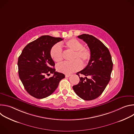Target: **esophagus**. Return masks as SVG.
Returning a JSON list of instances; mask_svg holds the SVG:
<instances>
[{
  "label": "esophagus",
  "mask_w": 134,
  "mask_h": 134,
  "mask_svg": "<svg viewBox=\"0 0 134 134\" xmlns=\"http://www.w3.org/2000/svg\"><path fill=\"white\" fill-rule=\"evenodd\" d=\"M70 76V75H69V74H66V75H65V77H69Z\"/></svg>",
  "instance_id": "1"
}]
</instances>
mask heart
Returning a JSON list of instances; mask_svg holds the SVG:
<instances>
[{"label": "heart", "mask_w": 134, "mask_h": 134, "mask_svg": "<svg viewBox=\"0 0 134 134\" xmlns=\"http://www.w3.org/2000/svg\"><path fill=\"white\" fill-rule=\"evenodd\" d=\"M66 48L72 51H74L72 62H64L57 66V70L59 72L69 74L79 70L82 66V60L84 64L88 63L91 57L90 50L84 47L83 44L79 40L72 39L65 42ZM50 55L53 60L60 63L63 59V53L59 44L54 45L50 50Z\"/></svg>", "instance_id": "b5f03b06"}]
</instances>
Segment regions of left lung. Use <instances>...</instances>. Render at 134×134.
Segmentation results:
<instances>
[{
	"mask_svg": "<svg viewBox=\"0 0 134 134\" xmlns=\"http://www.w3.org/2000/svg\"><path fill=\"white\" fill-rule=\"evenodd\" d=\"M78 37L87 44L91 57L87 66L76 74L80 81L72 88L81 99L92 100L100 96L109 83L113 63L109 50L99 39L86 34L79 35ZM80 73L86 77L80 78Z\"/></svg>",
	"mask_w": 134,
	"mask_h": 134,
	"instance_id": "left-lung-1",
	"label": "left lung"
}]
</instances>
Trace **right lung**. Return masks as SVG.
I'll return each mask as SVG.
<instances>
[{"mask_svg": "<svg viewBox=\"0 0 134 134\" xmlns=\"http://www.w3.org/2000/svg\"><path fill=\"white\" fill-rule=\"evenodd\" d=\"M63 40L61 37L41 36L27 44L18 57L19 77L31 96L36 99L50 96L65 78L64 74L55 71V64L50 55L51 48ZM50 73L53 76L47 78L46 75Z\"/></svg>", "mask_w": 134, "mask_h": 134, "instance_id": "right-lung-1", "label": "right lung"}]
</instances>
